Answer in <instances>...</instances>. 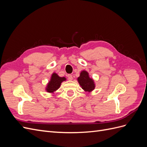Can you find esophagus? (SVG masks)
Returning a JSON list of instances; mask_svg holds the SVG:
<instances>
[{
	"mask_svg": "<svg viewBox=\"0 0 147 147\" xmlns=\"http://www.w3.org/2000/svg\"><path fill=\"white\" fill-rule=\"evenodd\" d=\"M67 77H68V79L69 80H72L73 79V77L72 75H68Z\"/></svg>",
	"mask_w": 147,
	"mask_h": 147,
	"instance_id": "esophagus-1",
	"label": "esophagus"
}]
</instances>
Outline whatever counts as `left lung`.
<instances>
[{
  "mask_svg": "<svg viewBox=\"0 0 147 147\" xmlns=\"http://www.w3.org/2000/svg\"><path fill=\"white\" fill-rule=\"evenodd\" d=\"M78 82L83 90L86 92H91L94 90L95 84L93 79L89 76V74L86 70L81 72L80 77L77 78Z\"/></svg>",
  "mask_w": 147,
  "mask_h": 147,
  "instance_id": "obj_1",
  "label": "left lung"
}]
</instances>
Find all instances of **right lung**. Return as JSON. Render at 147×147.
Returning <instances> with one entry per match:
<instances>
[{
    "mask_svg": "<svg viewBox=\"0 0 147 147\" xmlns=\"http://www.w3.org/2000/svg\"><path fill=\"white\" fill-rule=\"evenodd\" d=\"M65 80L66 78L65 77H60L57 74L53 73L50 82L47 84L46 91L48 92L53 93L59 88L61 83Z\"/></svg>",
    "mask_w": 147,
    "mask_h": 147,
    "instance_id": "1",
    "label": "right lung"
}]
</instances>
